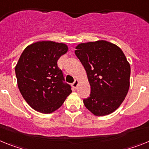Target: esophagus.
Listing matches in <instances>:
<instances>
[{"label": "esophagus", "instance_id": "1", "mask_svg": "<svg viewBox=\"0 0 149 149\" xmlns=\"http://www.w3.org/2000/svg\"><path fill=\"white\" fill-rule=\"evenodd\" d=\"M79 84V80L76 79L74 81V82H73V87L74 88H77Z\"/></svg>", "mask_w": 149, "mask_h": 149}]
</instances>
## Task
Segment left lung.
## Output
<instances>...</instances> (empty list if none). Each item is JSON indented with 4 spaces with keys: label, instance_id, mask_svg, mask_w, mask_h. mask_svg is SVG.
<instances>
[{
    "label": "left lung",
    "instance_id": "obj_1",
    "mask_svg": "<svg viewBox=\"0 0 149 149\" xmlns=\"http://www.w3.org/2000/svg\"><path fill=\"white\" fill-rule=\"evenodd\" d=\"M76 49L91 86L84 105L94 116L112 113L124 101L130 87V66L125 54L106 40L80 43Z\"/></svg>",
    "mask_w": 149,
    "mask_h": 149
}]
</instances>
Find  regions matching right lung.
Instances as JSON below:
<instances>
[{
  "mask_svg": "<svg viewBox=\"0 0 149 149\" xmlns=\"http://www.w3.org/2000/svg\"><path fill=\"white\" fill-rule=\"evenodd\" d=\"M68 50L66 44L39 41L27 46L15 71L17 84L25 101L34 110L48 114L55 112L72 92L64 83L57 61Z\"/></svg>",
  "mask_w": 149,
  "mask_h": 149,
  "instance_id": "obj_1",
  "label": "right lung"
}]
</instances>
